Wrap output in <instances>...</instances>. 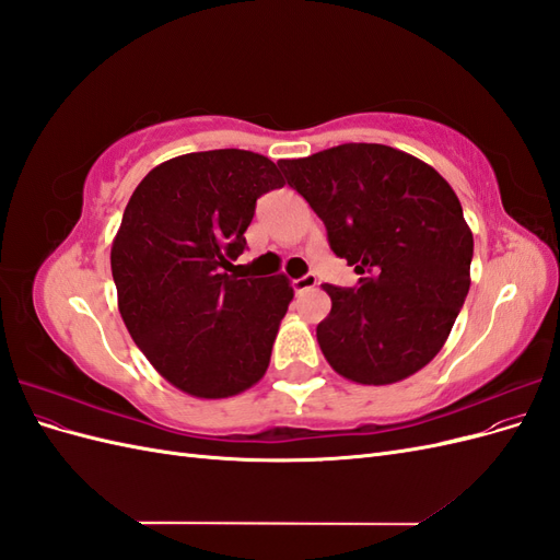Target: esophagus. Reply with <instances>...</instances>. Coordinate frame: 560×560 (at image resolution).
<instances>
[{"label": "esophagus", "instance_id": "34e87169", "mask_svg": "<svg viewBox=\"0 0 560 560\" xmlns=\"http://www.w3.org/2000/svg\"><path fill=\"white\" fill-rule=\"evenodd\" d=\"M292 287H294L296 294H303V292H308V290H315V287H317V278H315L313 273H308V276L292 280Z\"/></svg>", "mask_w": 560, "mask_h": 560}]
</instances>
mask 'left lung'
<instances>
[{
    "label": "left lung",
    "mask_w": 560,
    "mask_h": 560,
    "mask_svg": "<svg viewBox=\"0 0 560 560\" xmlns=\"http://www.w3.org/2000/svg\"><path fill=\"white\" fill-rule=\"evenodd\" d=\"M327 226L358 287L322 284L331 313L317 343L336 374L362 385L409 378L444 348L469 292L471 231L432 165L385 144H338L278 161Z\"/></svg>",
    "instance_id": "1"
}]
</instances>
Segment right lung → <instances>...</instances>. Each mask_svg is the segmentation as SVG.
<instances>
[{
	"mask_svg": "<svg viewBox=\"0 0 560 560\" xmlns=\"http://www.w3.org/2000/svg\"><path fill=\"white\" fill-rule=\"evenodd\" d=\"M284 182L254 151H196L132 191L112 243L118 311L132 341L182 393L224 399L259 383L294 290L287 276L238 278L233 261L257 198Z\"/></svg>",
	"mask_w": 560,
	"mask_h": 560,
	"instance_id": "right-lung-1",
	"label": "right lung"
}]
</instances>
